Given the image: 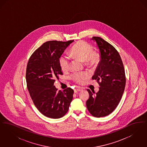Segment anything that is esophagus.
<instances>
[{
	"instance_id": "obj_1",
	"label": "esophagus",
	"mask_w": 147,
	"mask_h": 147,
	"mask_svg": "<svg viewBox=\"0 0 147 147\" xmlns=\"http://www.w3.org/2000/svg\"><path fill=\"white\" fill-rule=\"evenodd\" d=\"M83 89L82 88H77L75 90H74V92H77L78 91H81Z\"/></svg>"
}]
</instances>
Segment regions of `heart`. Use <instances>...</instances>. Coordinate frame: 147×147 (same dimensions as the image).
<instances>
[{
  "label": "heart",
  "mask_w": 147,
  "mask_h": 147,
  "mask_svg": "<svg viewBox=\"0 0 147 147\" xmlns=\"http://www.w3.org/2000/svg\"><path fill=\"white\" fill-rule=\"evenodd\" d=\"M70 56L78 58L84 62V65L88 68L95 67L100 61V55L96 51H92V46L85 41H79L75 44L70 49ZM61 69L63 71L69 69L70 59L68 56H61L59 59ZM89 75L85 72L75 73L71 76V78L79 84H82L88 79Z\"/></svg>",
  "instance_id": "obj_1"
}]
</instances>
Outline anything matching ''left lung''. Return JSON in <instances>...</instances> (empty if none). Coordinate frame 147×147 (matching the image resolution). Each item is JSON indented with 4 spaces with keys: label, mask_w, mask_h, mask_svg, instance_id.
I'll return each instance as SVG.
<instances>
[{
    "label": "left lung",
    "mask_w": 147,
    "mask_h": 147,
    "mask_svg": "<svg viewBox=\"0 0 147 147\" xmlns=\"http://www.w3.org/2000/svg\"><path fill=\"white\" fill-rule=\"evenodd\" d=\"M100 49L101 61L92 80L99 85V90L88 89L89 98L86 102L88 111L96 117H104L116 108L122 98L126 85L125 68L121 58L115 48L100 37H92Z\"/></svg>",
    "instance_id": "obj_1"
}]
</instances>
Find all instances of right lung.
<instances>
[{
	"mask_svg": "<svg viewBox=\"0 0 147 147\" xmlns=\"http://www.w3.org/2000/svg\"><path fill=\"white\" fill-rule=\"evenodd\" d=\"M74 40L66 42L49 41L35 51L29 58L26 72L27 87L32 101L44 116L59 119L68 112L74 90L63 91L54 86L55 79L63 73L59 59Z\"/></svg>",
	"mask_w": 147,
	"mask_h": 147,
	"instance_id": "add662e5",
	"label": "right lung"
}]
</instances>
